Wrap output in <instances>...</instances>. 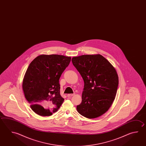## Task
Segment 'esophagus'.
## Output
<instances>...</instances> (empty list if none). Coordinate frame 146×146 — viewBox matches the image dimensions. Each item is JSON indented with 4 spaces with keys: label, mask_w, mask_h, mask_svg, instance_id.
<instances>
[{
    "label": "esophagus",
    "mask_w": 146,
    "mask_h": 146,
    "mask_svg": "<svg viewBox=\"0 0 146 146\" xmlns=\"http://www.w3.org/2000/svg\"><path fill=\"white\" fill-rule=\"evenodd\" d=\"M74 94H68V95H67V96H68V97H70V96H74Z\"/></svg>",
    "instance_id": "esophagus-1"
}]
</instances>
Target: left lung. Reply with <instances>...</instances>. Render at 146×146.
<instances>
[{
  "mask_svg": "<svg viewBox=\"0 0 146 146\" xmlns=\"http://www.w3.org/2000/svg\"><path fill=\"white\" fill-rule=\"evenodd\" d=\"M84 82L82 101L77 111L89 119L106 113L115 99L119 79L114 67L102 55H84L72 59Z\"/></svg>",
  "mask_w": 146,
  "mask_h": 146,
  "instance_id": "left-lung-1",
  "label": "left lung"
}]
</instances>
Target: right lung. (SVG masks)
<instances>
[{"mask_svg": "<svg viewBox=\"0 0 146 146\" xmlns=\"http://www.w3.org/2000/svg\"><path fill=\"white\" fill-rule=\"evenodd\" d=\"M71 59L63 55H41L30 63L23 80V89L31 108L36 114L52 115L62 104L59 78Z\"/></svg>", "mask_w": 146, "mask_h": 146, "instance_id": "right-lung-1", "label": "right lung"}]
</instances>
